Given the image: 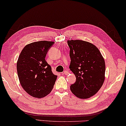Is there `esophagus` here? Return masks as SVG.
<instances>
[{"label":"esophagus","mask_w":126,"mask_h":126,"mask_svg":"<svg viewBox=\"0 0 126 126\" xmlns=\"http://www.w3.org/2000/svg\"><path fill=\"white\" fill-rule=\"evenodd\" d=\"M68 71H64V72H63V74H64V75H67L68 74Z\"/></svg>","instance_id":"1"}]
</instances>
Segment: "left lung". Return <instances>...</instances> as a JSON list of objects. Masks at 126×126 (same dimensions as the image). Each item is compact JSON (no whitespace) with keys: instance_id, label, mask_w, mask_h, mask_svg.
Instances as JSON below:
<instances>
[{"instance_id":"1","label":"left lung","mask_w":126,"mask_h":126,"mask_svg":"<svg viewBox=\"0 0 126 126\" xmlns=\"http://www.w3.org/2000/svg\"><path fill=\"white\" fill-rule=\"evenodd\" d=\"M70 70L76 80L70 89L78 98L87 99L95 94L105 80V61L99 50L91 43L82 40L67 41Z\"/></svg>"}]
</instances>
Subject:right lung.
<instances>
[{
  "label": "right lung",
  "instance_id": "add662e5",
  "mask_svg": "<svg viewBox=\"0 0 126 126\" xmlns=\"http://www.w3.org/2000/svg\"><path fill=\"white\" fill-rule=\"evenodd\" d=\"M54 42L39 41L26 46L17 62L19 80L23 89L33 97L42 98L51 92L57 78L45 58Z\"/></svg>",
  "mask_w": 126,
  "mask_h": 126
}]
</instances>
